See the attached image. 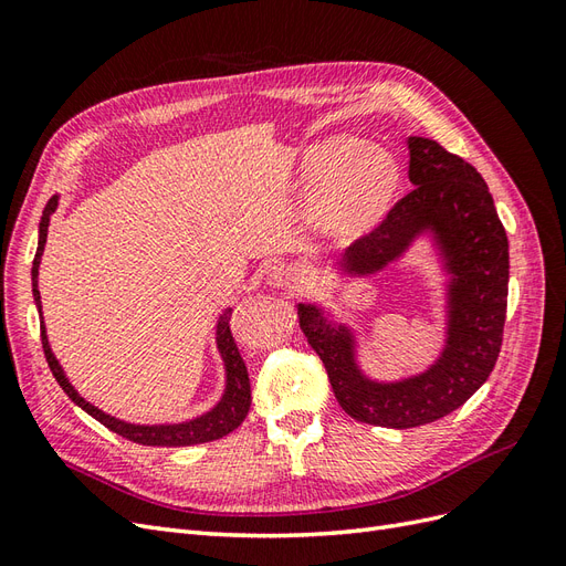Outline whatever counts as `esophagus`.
<instances>
[{
  "instance_id": "34e87169",
  "label": "esophagus",
  "mask_w": 566,
  "mask_h": 566,
  "mask_svg": "<svg viewBox=\"0 0 566 566\" xmlns=\"http://www.w3.org/2000/svg\"><path fill=\"white\" fill-rule=\"evenodd\" d=\"M266 283L281 290H300L304 283V273L293 264H273L266 273Z\"/></svg>"
}]
</instances>
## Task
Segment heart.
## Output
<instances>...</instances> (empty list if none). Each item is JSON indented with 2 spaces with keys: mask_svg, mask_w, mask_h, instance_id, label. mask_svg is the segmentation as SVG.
<instances>
[{
  "mask_svg": "<svg viewBox=\"0 0 566 566\" xmlns=\"http://www.w3.org/2000/svg\"><path fill=\"white\" fill-rule=\"evenodd\" d=\"M331 177L318 196L323 224L342 238L368 231L385 212L399 184L397 163L378 146H333L323 150Z\"/></svg>",
  "mask_w": 566,
  "mask_h": 566,
  "instance_id": "1",
  "label": "heart"
}]
</instances>
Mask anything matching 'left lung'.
Instances as JSON below:
<instances>
[{
    "label": "left lung",
    "mask_w": 566,
    "mask_h": 566,
    "mask_svg": "<svg viewBox=\"0 0 566 566\" xmlns=\"http://www.w3.org/2000/svg\"><path fill=\"white\" fill-rule=\"evenodd\" d=\"M408 150L413 191L347 248L337 266L349 276H370L430 233L451 276L441 356L413 378L370 380L356 364V339L347 325L333 323L318 304H297L300 328L328 370L345 413L391 430L449 416L486 382L503 345L510 279L507 235L482 175L422 136H408Z\"/></svg>",
    "instance_id": "left-lung-1"
}]
</instances>
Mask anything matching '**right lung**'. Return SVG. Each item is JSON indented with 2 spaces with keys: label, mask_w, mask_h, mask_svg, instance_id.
<instances>
[{
  "label": "right lung",
  "mask_w": 566,
  "mask_h": 566,
  "mask_svg": "<svg viewBox=\"0 0 566 566\" xmlns=\"http://www.w3.org/2000/svg\"><path fill=\"white\" fill-rule=\"evenodd\" d=\"M59 208V196L51 198L46 202V208L42 212L40 219V243H38V252H35V262H32V297H35L38 312L42 316V300H40V290H38V273H40V262H42V252H44V243H46V231H49V217L56 212ZM231 310L221 312L219 321H217V349L221 354V361H224L227 368V389L221 401L208 410V413L193 418L188 422H177V424H132L125 420H117L104 410L92 406L90 401H84L77 389L71 385V380L65 378V373L61 368V364L56 361L54 352L49 347L46 339V331H44V321H40V331H42V347H44V356L46 364L54 373L56 382L61 385V389L71 397L82 410H87L92 418H96L101 424H106L111 432L125 437L134 443H144V447H193V443H205V441H214L227 437L229 432H233L238 424H241L250 410V378H248V368L241 352L235 347V339L231 335Z\"/></svg>",
  "instance_id": "obj_1"
}]
</instances>
